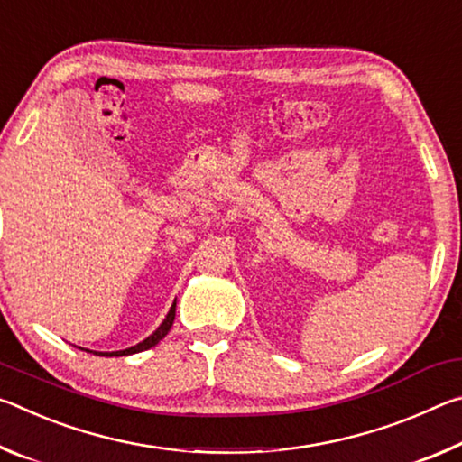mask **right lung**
<instances>
[{
  "instance_id": "1",
  "label": "right lung",
  "mask_w": 462,
  "mask_h": 462,
  "mask_svg": "<svg viewBox=\"0 0 462 462\" xmlns=\"http://www.w3.org/2000/svg\"><path fill=\"white\" fill-rule=\"evenodd\" d=\"M175 308H177V300L173 301V306H171V310H169V314L165 316V319H162V324H161L159 328H156V330H154L151 336H148V338H144L143 342L134 344V346L124 348V350H114V353H97V350H88V348H81V346H79V348H81V350H88V353H93V355H101V356H128V355L143 353V350H148V348L156 346V344H159V342L169 334L171 326H173V322H175Z\"/></svg>"
}]
</instances>
